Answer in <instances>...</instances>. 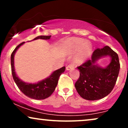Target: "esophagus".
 <instances>
[{
	"label": "esophagus",
	"mask_w": 128,
	"mask_h": 128,
	"mask_svg": "<svg viewBox=\"0 0 128 128\" xmlns=\"http://www.w3.org/2000/svg\"><path fill=\"white\" fill-rule=\"evenodd\" d=\"M74 68V66L73 65V64H68V65L66 67V69H67V70H71V69H73Z\"/></svg>",
	"instance_id": "esophagus-1"
}]
</instances>
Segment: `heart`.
Listing matches in <instances>:
<instances>
[{
  "label": "heart",
  "mask_w": 128,
  "mask_h": 128,
  "mask_svg": "<svg viewBox=\"0 0 128 128\" xmlns=\"http://www.w3.org/2000/svg\"><path fill=\"white\" fill-rule=\"evenodd\" d=\"M72 48L73 52L79 51L75 58V61L78 63L83 62L88 58L92 52V46L82 39H73Z\"/></svg>",
  "instance_id": "b5f03b06"
}]
</instances>
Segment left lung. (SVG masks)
<instances>
[{
  "label": "left lung",
  "mask_w": 128,
  "mask_h": 128,
  "mask_svg": "<svg viewBox=\"0 0 128 128\" xmlns=\"http://www.w3.org/2000/svg\"><path fill=\"white\" fill-rule=\"evenodd\" d=\"M110 56L111 62L103 68L96 64L100 58ZM118 56L109 46L98 48L94 51L92 59L78 67L80 72L75 88L80 97L88 100H96L105 98L114 88L120 70Z\"/></svg>",
  "instance_id": "obj_1"
}]
</instances>
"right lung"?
Masks as SVG:
<instances>
[{
	"label": "right lung",
	"instance_id": "right-lung-1",
	"mask_svg": "<svg viewBox=\"0 0 128 128\" xmlns=\"http://www.w3.org/2000/svg\"><path fill=\"white\" fill-rule=\"evenodd\" d=\"M51 36H41L35 38L33 40L37 39L49 40ZM24 42H22L18 44L14 50L11 56V72L14 79V80L17 85L18 88L21 92L26 96L31 98V99L36 100H42L49 98L54 92L55 90L56 86L58 84V79L60 75L64 72L66 67H63L62 68L55 70L46 79L40 81L36 84H29L23 82L22 80L17 77L15 72L14 69V58L15 53L17 50L20 48Z\"/></svg>",
	"mask_w": 128,
	"mask_h": 128
}]
</instances>
